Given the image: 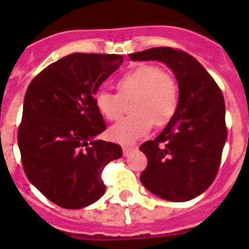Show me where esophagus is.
<instances>
[{
    "label": "esophagus",
    "instance_id": "1",
    "mask_svg": "<svg viewBox=\"0 0 249 249\" xmlns=\"http://www.w3.org/2000/svg\"><path fill=\"white\" fill-rule=\"evenodd\" d=\"M134 150H137V147H123V154H124V156H129L130 152H133Z\"/></svg>",
    "mask_w": 249,
    "mask_h": 249
}]
</instances>
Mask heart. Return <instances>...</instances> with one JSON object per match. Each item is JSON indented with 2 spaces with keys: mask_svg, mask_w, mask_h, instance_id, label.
Wrapping results in <instances>:
<instances>
[{
  "mask_svg": "<svg viewBox=\"0 0 249 249\" xmlns=\"http://www.w3.org/2000/svg\"><path fill=\"white\" fill-rule=\"evenodd\" d=\"M119 94L101 90L94 97L98 112L109 121L119 120L124 111L123 99L132 102L133 116H129L108 130L109 138L117 143L132 144L151 132L152 124H168L178 109V86L166 72L154 66H138L119 77Z\"/></svg>",
  "mask_w": 249,
  "mask_h": 249,
  "instance_id": "obj_1",
  "label": "heart"
}]
</instances>
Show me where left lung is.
Returning <instances> with one entry per match:
<instances>
[{
  "label": "left lung",
  "instance_id": "obj_1",
  "mask_svg": "<svg viewBox=\"0 0 249 249\" xmlns=\"http://www.w3.org/2000/svg\"><path fill=\"white\" fill-rule=\"evenodd\" d=\"M130 60H158L176 76L178 109L163 132L140 147L147 158L141 182L168 201H187L214 181L228 130L220 88L194 56L172 48L129 54Z\"/></svg>",
  "mask_w": 249,
  "mask_h": 249
}]
</instances>
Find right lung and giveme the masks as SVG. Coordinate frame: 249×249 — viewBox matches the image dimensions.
I'll return each instance as SVG.
<instances>
[{
    "label": "right lung",
    "instance_id": "1",
    "mask_svg": "<svg viewBox=\"0 0 249 249\" xmlns=\"http://www.w3.org/2000/svg\"><path fill=\"white\" fill-rule=\"evenodd\" d=\"M123 63L117 54L75 53L50 64L25 91L18 146L27 177L62 208L80 209L105 194L101 173L123 155L97 140L106 130L94 105L99 86Z\"/></svg>",
    "mask_w": 249,
    "mask_h": 249
}]
</instances>
